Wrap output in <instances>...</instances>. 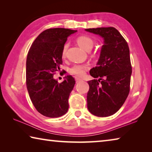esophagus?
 <instances>
[{
  "mask_svg": "<svg viewBox=\"0 0 152 152\" xmlns=\"http://www.w3.org/2000/svg\"><path fill=\"white\" fill-rule=\"evenodd\" d=\"M75 80H76V82H77V83H78V82H80L82 81V80L81 78H78V77H76Z\"/></svg>",
  "mask_w": 152,
  "mask_h": 152,
  "instance_id": "esophagus-1",
  "label": "esophagus"
}]
</instances>
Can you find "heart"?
<instances>
[{"label":"heart","instance_id":"obj_1","mask_svg":"<svg viewBox=\"0 0 152 152\" xmlns=\"http://www.w3.org/2000/svg\"><path fill=\"white\" fill-rule=\"evenodd\" d=\"M76 42L80 47L86 51H90L93 47L94 42L91 37L86 35H80L76 38ZM68 44H64L61 51V57L64 58L66 55ZM89 68L87 64H76L70 68V72L72 74L78 77H82L85 74L86 71Z\"/></svg>","mask_w":152,"mask_h":152}]
</instances>
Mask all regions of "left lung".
Returning a JSON list of instances; mask_svg holds the SVG:
<instances>
[{
    "label": "left lung",
    "instance_id": "1",
    "mask_svg": "<svg viewBox=\"0 0 152 152\" xmlns=\"http://www.w3.org/2000/svg\"><path fill=\"white\" fill-rule=\"evenodd\" d=\"M85 30L101 35L104 40L97 66L90 71L99 80L88 82L87 107L95 116L109 117L119 110L129 93L132 73L129 48L115 27Z\"/></svg>",
    "mask_w": 152,
    "mask_h": 152
}]
</instances>
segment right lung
<instances>
[{
	"label": "right lung",
	"instance_id": "obj_1",
	"mask_svg": "<svg viewBox=\"0 0 152 152\" xmlns=\"http://www.w3.org/2000/svg\"><path fill=\"white\" fill-rule=\"evenodd\" d=\"M75 32V30L64 28L46 29L38 35L28 51L27 91L36 110L43 116L59 117L68 110L69 96L75 80L67 76L66 80L59 83L53 75L60 70L63 63L61 51L67 37Z\"/></svg>",
	"mask_w": 152,
	"mask_h": 152
}]
</instances>
